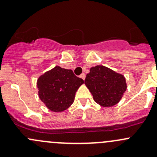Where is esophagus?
I'll return each instance as SVG.
<instances>
[{"label":"esophagus","mask_w":157,"mask_h":157,"mask_svg":"<svg viewBox=\"0 0 157 157\" xmlns=\"http://www.w3.org/2000/svg\"><path fill=\"white\" fill-rule=\"evenodd\" d=\"M80 77H81V78L83 79V80H85V77H86V74H85L84 73H83V74H80Z\"/></svg>","instance_id":"obj_1"}]
</instances>
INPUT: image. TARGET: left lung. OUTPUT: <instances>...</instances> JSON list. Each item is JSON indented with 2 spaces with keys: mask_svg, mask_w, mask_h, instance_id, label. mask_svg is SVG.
<instances>
[{
  "mask_svg": "<svg viewBox=\"0 0 157 157\" xmlns=\"http://www.w3.org/2000/svg\"><path fill=\"white\" fill-rule=\"evenodd\" d=\"M84 83L95 102L104 107L118 103L127 89L124 76L102 65L91 67Z\"/></svg>",
  "mask_w": 157,
  "mask_h": 157,
  "instance_id": "8db88e82",
  "label": "left lung"
}]
</instances>
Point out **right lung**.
I'll use <instances>...</instances> for the list:
<instances>
[{"mask_svg":"<svg viewBox=\"0 0 157 157\" xmlns=\"http://www.w3.org/2000/svg\"><path fill=\"white\" fill-rule=\"evenodd\" d=\"M83 82L71 70L56 66L39 77V96L52 112H62L74 102L75 93Z\"/></svg>","mask_w":157,"mask_h":157,"instance_id":"1","label":"right lung"}]
</instances>
